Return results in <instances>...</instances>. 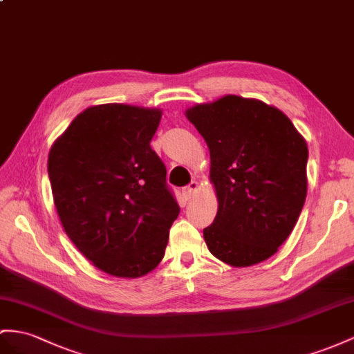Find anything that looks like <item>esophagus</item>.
<instances>
[{
    "label": "esophagus",
    "mask_w": 354,
    "mask_h": 354,
    "mask_svg": "<svg viewBox=\"0 0 354 354\" xmlns=\"http://www.w3.org/2000/svg\"><path fill=\"white\" fill-rule=\"evenodd\" d=\"M198 188H201V184H198L197 180H193L192 184H189L188 187H185V188H184V194H185V197H187V198H192V197L198 192Z\"/></svg>",
    "instance_id": "esophagus-1"
}]
</instances>
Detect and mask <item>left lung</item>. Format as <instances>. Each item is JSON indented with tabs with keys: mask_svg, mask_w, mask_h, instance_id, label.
<instances>
[{
	"mask_svg": "<svg viewBox=\"0 0 354 354\" xmlns=\"http://www.w3.org/2000/svg\"><path fill=\"white\" fill-rule=\"evenodd\" d=\"M211 156L218 211L207 248L233 268L261 263L292 233L305 203L308 147L288 116L257 98L224 95L188 107Z\"/></svg>",
	"mask_w": 354,
	"mask_h": 354,
	"instance_id": "8db88e82",
	"label": "left lung"
}]
</instances>
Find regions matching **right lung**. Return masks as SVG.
<instances>
[{
    "instance_id": "obj_1",
    "label": "right lung",
    "mask_w": 354,
    "mask_h": 354,
    "mask_svg": "<svg viewBox=\"0 0 354 354\" xmlns=\"http://www.w3.org/2000/svg\"><path fill=\"white\" fill-rule=\"evenodd\" d=\"M162 111L121 103L80 112L48 158L53 203L67 236L100 270L139 278L165 257L179 206L151 149Z\"/></svg>"
}]
</instances>
